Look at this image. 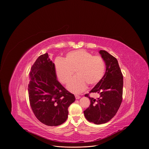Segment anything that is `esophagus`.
<instances>
[{"instance_id": "1", "label": "esophagus", "mask_w": 149, "mask_h": 149, "mask_svg": "<svg viewBox=\"0 0 149 149\" xmlns=\"http://www.w3.org/2000/svg\"><path fill=\"white\" fill-rule=\"evenodd\" d=\"M75 97V99H76V100H78V99H79V98H80V97H81L80 96L77 95H76Z\"/></svg>"}]
</instances>
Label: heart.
Listing matches in <instances>:
<instances>
[{
	"label": "heart",
	"mask_w": 149,
	"mask_h": 149,
	"mask_svg": "<svg viewBox=\"0 0 149 149\" xmlns=\"http://www.w3.org/2000/svg\"><path fill=\"white\" fill-rule=\"evenodd\" d=\"M55 70L57 77L63 84L68 82L75 70L77 75L70 81L67 88L78 94L87 87V84L93 86L101 81L105 73V64L102 58L78 49L67 53L64 59H56Z\"/></svg>",
	"instance_id": "obj_1"
}]
</instances>
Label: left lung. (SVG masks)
<instances>
[{"mask_svg": "<svg viewBox=\"0 0 149 149\" xmlns=\"http://www.w3.org/2000/svg\"><path fill=\"white\" fill-rule=\"evenodd\" d=\"M105 62L106 71L101 81L90 91L97 93V99L85 96L90 100V105L84 111L86 119L95 124L109 121L117 113L122 102L123 77L117 59L104 50L99 51Z\"/></svg>", "mask_w": 149, "mask_h": 149, "instance_id": "obj_1", "label": "left lung"}]
</instances>
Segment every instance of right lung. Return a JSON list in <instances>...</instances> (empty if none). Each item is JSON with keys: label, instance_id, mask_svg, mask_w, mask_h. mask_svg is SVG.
I'll use <instances>...</instances> for the list:
<instances>
[{"label": "right lung", "instance_id": "obj_1", "mask_svg": "<svg viewBox=\"0 0 149 149\" xmlns=\"http://www.w3.org/2000/svg\"><path fill=\"white\" fill-rule=\"evenodd\" d=\"M28 94L35 116L49 126L64 123L68 118V109L75 100L74 95L58 81L55 64L48 53L39 56L31 68Z\"/></svg>", "mask_w": 149, "mask_h": 149}]
</instances>
